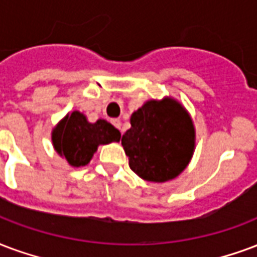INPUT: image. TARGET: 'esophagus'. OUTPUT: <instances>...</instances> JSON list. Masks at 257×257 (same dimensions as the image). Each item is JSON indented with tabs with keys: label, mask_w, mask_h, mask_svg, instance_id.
I'll return each instance as SVG.
<instances>
[{
	"label": "esophagus",
	"mask_w": 257,
	"mask_h": 257,
	"mask_svg": "<svg viewBox=\"0 0 257 257\" xmlns=\"http://www.w3.org/2000/svg\"><path fill=\"white\" fill-rule=\"evenodd\" d=\"M113 125L115 126V128L121 131V134H123L122 128H121V126H122V123H121V121H119V119H113Z\"/></svg>",
	"instance_id": "esophagus-1"
}]
</instances>
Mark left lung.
<instances>
[{"label":"left lung","mask_w":257,"mask_h":257,"mask_svg":"<svg viewBox=\"0 0 257 257\" xmlns=\"http://www.w3.org/2000/svg\"><path fill=\"white\" fill-rule=\"evenodd\" d=\"M129 167L140 178L165 182L188 166L195 151L191 115L173 98L148 100L132 114L121 139Z\"/></svg>","instance_id":"8db88e82"}]
</instances>
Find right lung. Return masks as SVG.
Returning <instances> with one entry per match:
<instances>
[{
	"mask_svg": "<svg viewBox=\"0 0 257 257\" xmlns=\"http://www.w3.org/2000/svg\"><path fill=\"white\" fill-rule=\"evenodd\" d=\"M121 134L106 119L91 123L80 111H73L57 123L51 140L56 151L70 166H85L100 144L119 142Z\"/></svg>",
	"mask_w": 257,
	"mask_h": 257,
	"instance_id": "1",
	"label": "right lung"
}]
</instances>
